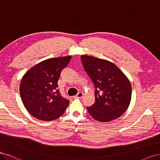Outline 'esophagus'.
I'll list each match as a JSON object with an SVG mask.
<instances>
[{
  "label": "esophagus",
  "instance_id": "esophagus-1",
  "mask_svg": "<svg viewBox=\"0 0 160 160\" xmlns=\"http://www.w3.org/2000/svg\"><path fill=\"white\" fill-rule=\"evenodd\" d=\"M82 97H83V93H82V92H78V94L75 96L74 98H81Z\"/></svg>",
  "mask_w": 160,
  "mask_h": 160
}]
</instances>
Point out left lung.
<instances>
[{"label": "left lung", "instance_id": "8db88e82", "mask_svg": "<svg viewBox=\"0 0 160 160\" xmlns=\"http://www.w3.org/2000/svg\"><path fill=\"white\" fill-rule=\"evenodd\" d=\"M86 72L95 87V102L87 107L95 120L108 122L121 117L131 98L129 79L113 63L92 56H81Z\"/></svg>", "mask_w": 160, "mask_h": 160}]
</instances>
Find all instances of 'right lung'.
<instances>
[{
    "label": "right lung",
    "mask_w": 160,
    "mask_h": 160,
    "mask_svg": "<svg viewBox=\"0 0 160 160\" xmlns=\"http://www.w3.org/2000/svg\"><path fill=\"white\" fill-rule=\"evenodd\" d=\"M71 58L48 59L30 68L22 76L21 97L32 116L40 120L53 121L65 111L70 101L60 94L58 81Z\"/></svg>",
    "instance_id": "obj_1"
}]
</instances>
